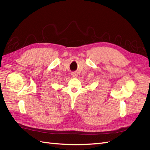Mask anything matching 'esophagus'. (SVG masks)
Returning <instances> with one entry per match:
<instances>
[{"instance_id": "34e87169", "label": "esophagus", "mask_w": 150, "mask_h": 150, "mask_svg": "<svg viewBox=\"0 0 150 150\" xmlns=\"http://www.w3.org/2000/svg\"><path fill=\"white\" fill-rule=\"evenodd\" d=\"M71 76L73 77V78H76L77 75H76L75 73H72V74H71Z\"/></svg>"}]
</instances>
